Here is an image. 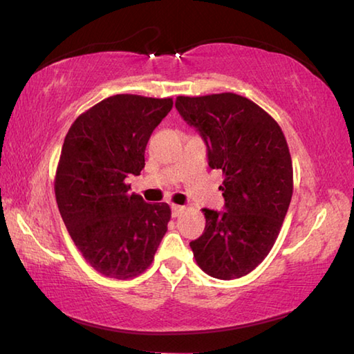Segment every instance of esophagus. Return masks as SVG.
<instances>
[{
    "instance_id": "obj_1",
    "label": "esophagus",
    "mask_w": 354,
    "mask_h": 354,
    "mask_svg": "<svg viewBox=\"0 0 354 354\" xmlns=\"http://www.w3.org/2000/svg\"><path fill=\"white\" fill-rule=\"evenodd\" d=\"M184 212H185V207H184V205H178V204H173V205H171V214H173V218H178L179 214L184 213Z\"/></svg>"
}]
</instances>
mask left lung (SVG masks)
<instances>
[{
	"mask_svg": "<svg viewBox=\"0 0 354 354\" xmlns=\"http://www.w3.org/2000/svg\"><path fill=\"white\" fill-rule=\"evenodd\" d=\"M179 115L204 138L209 165L223 170L225 212L203 209L204 233L190 247L212 278L236 279L272 250L293 195V165L279 124L236 93L178 96Z\"/></svg>",
	"mask_w": 354,
	"mask_h": 354,
	"instance_id": "obj_1",
	"label": "left lung"
}]
</instances>
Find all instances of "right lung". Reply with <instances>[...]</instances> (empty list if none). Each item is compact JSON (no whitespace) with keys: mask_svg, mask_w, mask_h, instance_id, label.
Listing matches in <instances>:
<instances>
[{"mask_svg":"<svg viewBox=\"0 0 354 354\" xmlns=\"http://www.w3.org/2000/svg\"><path fill=\"white\" fill-rule=\"evenodd\" d=\"M171 98L113 95L76 118L62 144L55 196L67 232L96 272L131 279L153 262L171 218L169 204L130 193L151 131Z\"/></svg>","mask_w":354,"mask_h":354,"instance_id":"add662e5","label":"right lung"}]
</instances>
